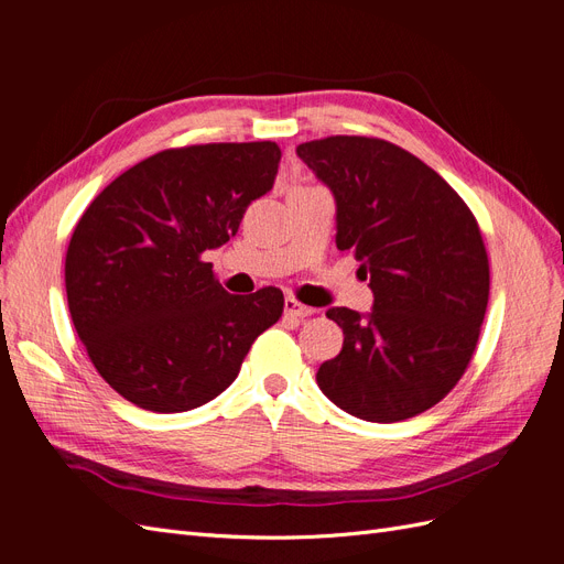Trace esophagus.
Returning <instances> with one entry per match:
<instances>
[{"label":"esophagus","instance_id":"34e87169","mask_svg":"<svg viewBox=\"0 0 564 564\" xmlns=\"http://www.w3.org/2000/svg\"><path fill=\"white\" fill-rule=\"evenodd\" d=\"M284 315L286 317H296V319H303V317H308V315H313V308H308V305H303V303H299L296 299H284Z\"/></svg>","mask_w":564,"mask_h":564}]
</instances>
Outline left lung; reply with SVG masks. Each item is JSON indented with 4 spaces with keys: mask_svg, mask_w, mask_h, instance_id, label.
<instances>
[{
    "mask_svg": "<svg viewBox=\"0 0 564 564\" xmlns=\"http://www.w3.org/2000/svg\"><path fill=\"white\" fill-rule=\"evenodd\" d=\"M296 155L336 199V247L360 261L373 308H329L344 348L317 386L344 412L395 423L464 377L489 301V259L468 204L395 143L329 135Z\"/></svg>",
    "mask_w": 564,
    "mask_h": 564,
    "instance_id": "obj_1",
    "label": "left lung"
}]
</instances>
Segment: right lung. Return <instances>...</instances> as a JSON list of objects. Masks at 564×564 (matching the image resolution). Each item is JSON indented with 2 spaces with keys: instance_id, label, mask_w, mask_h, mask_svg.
Returning a JSON list of instances; mask_svg holds the SVG:
<instances>
[{
  "instance_id": "1",
  "label": "right lung",
  "mask_w": 564,
  "mask_h": 564,
  "mask_svg": "<svg viewBox=\"0 0 564 564\" xmlns=\"http://www.w3.org/2000/svg\"><path fill=\"white\" fill-rule=\"evenodd\" d=\"M278 143L162 150L100 193L70 237L65 292L100 377L148 412L207 404L284 311L275 286L228 294L204 253L226 245L278 176Z\"/></svg>"
}]
</instances>
